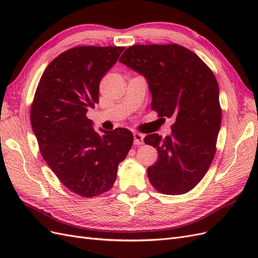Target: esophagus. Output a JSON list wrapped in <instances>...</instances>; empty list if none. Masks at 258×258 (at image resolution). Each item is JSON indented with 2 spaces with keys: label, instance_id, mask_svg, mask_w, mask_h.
I'll use <instances>...</instances> for the list:
<instances>
[{
  "label": "esophagus",
  "instance_id": "1",
  "mask_svg": "<svg viewBox=\"0 0 258 258\" xmlns=\"http://www.w3.org/2000/svg\"><path fill=\"white\" fill-rule=\"evenodd\" d=\"M135 139V144L136 145H142L144 143V136L142 134H139V132H135L134 134Z\"/></svg>",
  "mask_w": 258,
  "mask_h": 258
}]
</instances>
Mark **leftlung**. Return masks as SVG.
Returning a JSON list of instances; mask_svg holds the SVG:
<instances>
[{
    "mask_svg": "<svg viewBox=\"0 0 258 258\" xmlns=\"http://www.w3.org/2000/svg\"><path fill=\"white\" fill-rule=\"evenodd\" d=\"M119 61L145 77L152 110L174 119L170 136L144 138L158 152L157 161L147 168L151 184L166 195L191 190L212 163L221 128L220 88L213 72L177 44L130 46Z\"/></svg>",
    "mask_w": 258,
    "mask_h": 258,
    "instance_id": "left-lung-1",
    "label": "left lung"
}]
</instances>
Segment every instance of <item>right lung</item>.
Wrapping results in <instances>:
<instances>
[{"instance_id":"obj_1","label":"right lung","mask_w":258,"mask_h":258,"mask_svg":"<svg viewBox=\"0 0 258 258\" xmlns=\"http://www.w3.org/2000/svg\"><path fill=\"white\" fill-rule=\"evenodd\" d=\"M124 47L79 46L54 58L31 105V124L44 160L67 188L90 198L113 186L134 135L126 128L93 129L86 113L99 102L102 77Z\"/></svg>"}]
</instances>
